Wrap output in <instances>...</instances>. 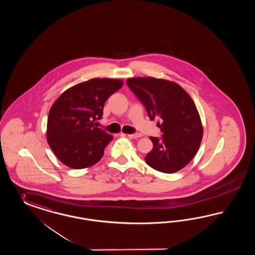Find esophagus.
Listing matches in <instances>:
<instances>
[{
	"instance_id": "esophagus-1",
	"label": "esophagus",
	"mask_w": 255,
	"mask_h": 255,
	"mask_svg": "<svg viewBox=\"0 0 255 255\" xmlns=\"http://www.w3.org/2000/svg\"><path fill=\"white\" fill-rule=\"evenodd\" d=\"M128 137L130 138H137V137H140V133L138 132H135V133H131V134H127Z\"/></svg>"
}]
</instances>
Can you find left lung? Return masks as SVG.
Instances as JSON below:
<instances>
[{
  "instance_id": "8db88e82",
  "label": "left lung",
  "mask_w": 255,
  "mask_h": 255,
  "mask_svg": "<svg viewBox=\"0 0 255 255\" xmlns=\"http://www.w3.org/2000/svg\"><path fill=\"white\" fill-rule=\"evenodd\" d=\"M127 86L157 123L162 136H151L153 148L145 157L149 167L173 173L196 155L202 138L201 118L193 100L175 83L152 77L127 80Z\"/></svg>"
}]
</instances>
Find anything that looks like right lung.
<instances>
[{
  "mask_svg": "<svg viewBox=\"0 0 255 255\" xmlns=\"http://www.w3.org/2000/svg\"><path fill=\"white\" fill-rule=\"evenodd\" d=\"M121 80L94 78L66 90L53 104L47 123V139L56 157L68 167L93 166L113 136L97 127L106 100L121 89Z\"/></svg>",
  "mask_w": 255,
  "mask_h": 255,
  "instance_id": "add662e5",
  "label": "right lung"
}]
</instances>
